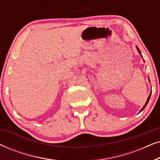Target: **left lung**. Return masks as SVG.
I'll return each mask as SVG.
<instances>
[{
  "label": "left lung",
  "instance_id": "8db88e82",
  "mask_svg": "<svg viewBox=\"0 0 160 160\" xmlns=\"http://www.w3.org/2000/svg\"><path fill=\"white\" fill-rule=\"evenodd\" d=\"M137 49H138V52H139V53L140 54H141V52H140V50L138 49V48L137 47ZM150 96H151V93H150V95H149V96H148V99H147V101H146V104H145V106H143V108H142V110L141 111H143V108H145V107H146V105H147V103H148V100H149V99H150Z\"/></svg>",
  "mask_w": 160,
  "mask_h": 160
}]
</instances>
